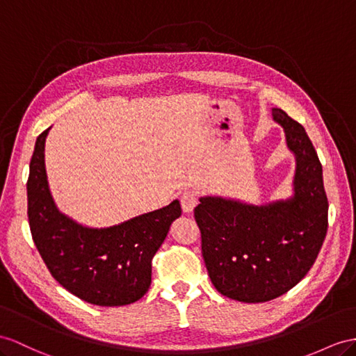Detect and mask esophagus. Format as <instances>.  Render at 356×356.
Listing matches in <instances>:
<instances>
[{"label":"esophagus","instance_id":"34e87169","mask_svg":"<svg viewBox=\"0 0 356 356\" xmlns=\"http://www.w3.org/2000/svg\"><path fill=\"white\" fill-rule=\"evenodd\" d=\"M197 203H198V197L194 191H185V193L180 197V204H181V209H184L185 213L193 212Z\"/></svg>","mask_w":356,"mask_h":356}]
</instances>
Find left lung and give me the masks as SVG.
Masks as SVG:
<instances>
[{
    "label": "left lung",
    "instance_id": "1",
    "mask_svg": "<svg viewBox=\"0 0 356 356\" xmlns=\"http://www.w3.org/2000/svg\"><path fill=\"white\" fill-rule=\"evenodd\" d=\"M295 154L293 195L268 204L206 195L194 209L202 254L221 295L247 304L266 302L295 287L312 269L327 230L322 163L305 129L272 108Z\"/></svg>",
    "mask_w": 356,
    "mask_h": 356
}]
</instances>
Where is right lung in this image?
<instances>
[{"label": "right lung", "instance_id": "right-lung-1", "mask_svg": "<svg viewBox=\"0 0 356 356\" xmlns=\"http://www.w3.org/2000/svg\"><path fill=\"white\" fill-rule=\"evenodd\" d=\"M49 129L35 140L26 181L35 248L51 275L72 295L100 307L132 304L150 287L152 259L181 215L179 200L105 229L74 221L58 211L49 189L44 168Z\"/></svg>", "mask_w": 356, "mask_h": 356}]
</instances>
